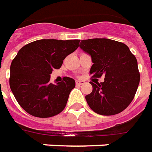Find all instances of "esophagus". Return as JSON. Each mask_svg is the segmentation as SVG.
Segmentation results:
<instances>
[{
    "label": "esophagus",
    "mask_w": 152,
    "mask_h": 152,
    "mask_svg": "<svg viewBox=\"0 0 152 152\" xmlns=\"http://www.w3.org/2000/svg\"><path fill=\"white\" fill-rule=\"evenodd\" d=\"M84 83H85V82H84V81H82V80L76 81V85H83Z\"/></svg>",
    "instance_id": "esophagus-1"
}]
</instances>
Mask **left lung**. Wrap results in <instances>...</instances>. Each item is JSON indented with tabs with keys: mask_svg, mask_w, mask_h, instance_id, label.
<instances>
[{
	"mask_svg": "<svg viewBox=\"0 0 152 152\" xmlns=\"http://www.w3.org/2000/svg\"><path fill=\"white\" fill-rule=\"evenodd\" d=\"M79 47L91 56L92 77L104 76L103 83L91 82L92 91L86 96L90 108L104 116L125 110L134 98L140 81L134 55L127 45L108 39H83Z\"/></svg>",
	"mask_w": 152,
	"mask_h": 152,
	"instance_id": "obj_1",
	"label": "left lung"
}]
</instances>
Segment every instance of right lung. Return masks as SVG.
<instances>
[{
	"mask_svg": "<svg viewBox=\"0 0 152 152\" xmlns=\"http://www.w3.org/2000/svg\"><path fill=\"white\" fill-rule=\"evenodd\" d=\"M80 39H39L23 46L10 65V86L22 108L36 117L47 118L64 110L75 81L69 77L50 83L53 69L75 52Z\"/></svg>",
	"mask_w": 152,
	"mask_h": 152,
	"instance_id": "obj_1",
	"label": "right lung"
}]
</instances>
